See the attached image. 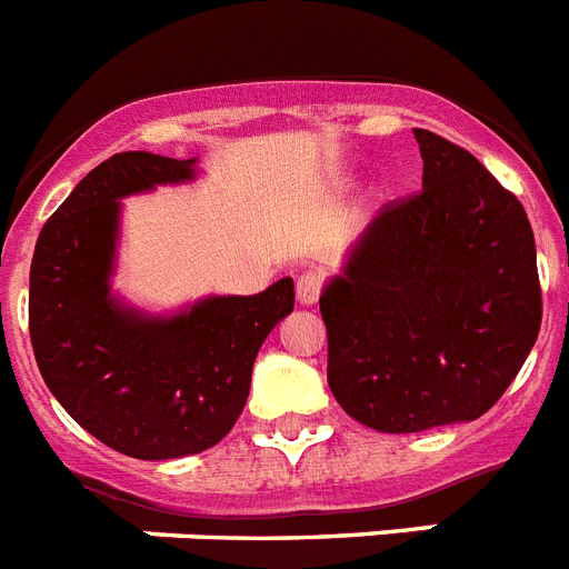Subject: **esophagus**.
I'll list each match as a JSON object with an SVG mask.
<instances>
[{
    "label": "esophagus",
    "mask_w": 569,
    "mask_h": 569,
    "mask_svg": "<svg viewBox=\"0 0 569 569\" xmlns=\"http://www.w3.org/2000/svg\"><path fill=\"white\" fill-rule=\"evenodd\" d=\"M320 291H323V274L315 269L303 271L298 278V300L303 306H312L320 300Z\"/></svg>",
    "instance_id": "1"
}]
</instances>
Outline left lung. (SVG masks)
I'll list each match as a JSON object with an SVG mask.
<instances>
[{"mask_svg":"<svg viewBox=\"0 0 569 569\" xmlns=\"http://www.w3.org/2000/svg\"><path fill=\"white\" fill-rule=\"evenodd\" d=\"M423 189L387 202L326 286L329 389L378 432L476 421L541 329L536 237L467 148L415 128Z\"/></svg>","mask_w":569,"mask_h":569,"instance_id":"left-lung-1","label":"left lung"}]
</instances>
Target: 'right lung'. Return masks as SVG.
Segmentation results:
<instances>
[{
	"label": "right lung",
	"instance_id": "obj_1",
	"mask_svg": "<svg viewBox=\"0 0 569 569\" xmlns=\"http://www.w3.org/2000/svg\"><path fill=\"white\" fill-rule=\"evenodd\" d=\"M194 160L122 151L88 171L33 249L28 326L37 367L82 429L140 461L223 441L266 335L295 309L291 278L157 320L108 298L120 197L191 180Z\"/></svg>",
	"mask_w": 569,
	"mask_h": 569
}]
</instances>
